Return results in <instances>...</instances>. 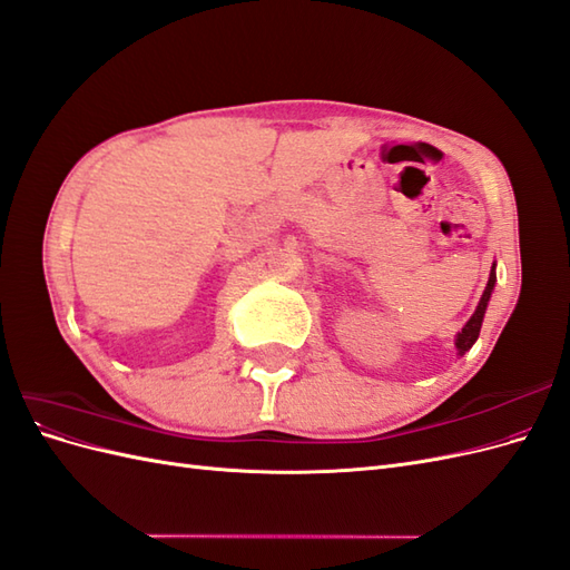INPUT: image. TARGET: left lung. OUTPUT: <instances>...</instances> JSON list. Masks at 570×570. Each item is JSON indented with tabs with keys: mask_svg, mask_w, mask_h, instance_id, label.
<instances>
[{
	"mask_svg": "<svg viewBox=\"0 0 570 570\" xmlns=\"http://www.w3.org/2000/svg\"><path fill=\"white\" fill-rule=\"evenodd\" d=\"M494 281H497V275H494V266H492L488 287H485V292H482V297H480V304H478V308H475V314L469 318V323H465V325L461 327V333H459V337H456V350H459V354L469 352V350L473 347V342H475L478 335H480L482 316H485V308H488V302H490V295H492Z\"/></svg>",
	"mask_w": 570,
	"mask_h": 570,
	"instance_id": "1",
	"label": "left lung"
}]
</instances>
